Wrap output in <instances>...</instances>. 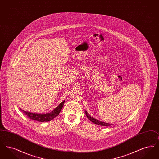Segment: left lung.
<instances>
[{"label": "left lung", "instance_id": "left-lung-1", "mask_svg": "<svg viewBox=\"0 0 159 159\" xmlns=\"http://www.w3.org/2000/svg\"><path fill=\"white\" fill-rule=\"evenodd\" d=\"M85 114L86 117L88 118V119H89L92 123L96 124V125H98L100 126H111L112 125V124L108 123H106V122H103V121H99L98 120L92 117L91 115H89V114L88 113L86 110H85Z\"/></svg>", "mask_w": 159, "mask_h": 159}]
</instances>
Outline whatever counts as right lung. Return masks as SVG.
Returning a JSON list of instances; mask_svg holds the SVG:
<instances>
[{
  "label": "right lung",
  "mask_w": 159,
  "mask_h": 159,
  "mask_svg": "<svg viewBox=\"0 0 159 159\" xmlns=\"http://www.w3.org/2000/svg\"><path fill=\"white\" fill-rule=\"evenodd\" d=\"M64 101L61 102L60 104L57 106L52 112L46 114L31 113L29 111H24L21 108H20V109L21 110V111H22L23 113L25 114L30 119L36 120V121H40V122H46V121L52 120L59 114L61 109L62 108V107L64 106Z\"/></svg>",
  "instance_id": "right-lung-1"
}]
</instances>
